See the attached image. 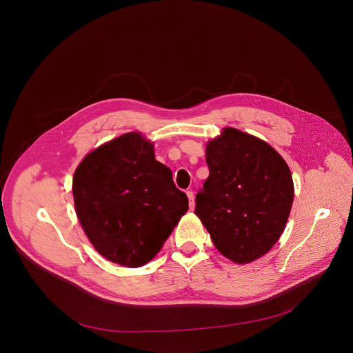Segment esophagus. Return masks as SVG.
Returning <instances> with one entry per match:
<instances>
[{
    "instance_id": "esophagus-1",
    "label": "esophagus",
    "mask_w": 353,
    "mask_h": 353,
    "mask_svg": "<svg viewBox=\"0 0 353 353\" xmlns=\"http://www.w3.org/2000/svg\"><path fill=\"white\" fill-rule=\"evenodd\" d=\"M187 197H189V205H190V210L194 208L196 205V201H194V193L193 192H187Z\"/></svg>"
}]
</instances>
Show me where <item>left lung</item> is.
I'll return each mask as SVG.
<instances>
[{"label":"left lung","mask_w":353,"mask_h":353,"mask_svg":"<svg viewBox=\"0 0 353 353\" xmlns=\"http://www.w3.org/2000/svg\"><path fill=\"white\" fill-rule=\"evenodd\" d=\"M205 161L210 174L194 213L224 256L251 263L285 228L294 200L288 164L264 140L232 128L208 142Z\"/></svg>","instance_id":"obj_1"}]
</instances>
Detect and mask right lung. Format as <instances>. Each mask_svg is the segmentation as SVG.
Listing matches in <instances>:
<instances>
[{
	"mask_svg": "<svg viewBox=\"0 0 353 353\" xmlns=\"http://www.w3.org/2000/svg\"><path fill=\"white\" fill-rule=\"evenodd\" d=\"M72 193L93 247L130 268L149 263L189 210L172 170L154 159L153 145L140 133L90 152L74 174Z\"/></svg>",
	"mask_w": 353,
	"mask_h": 353,
	"instance_id": "add662e5",
	"label": "right lung"
}]
</instances>
